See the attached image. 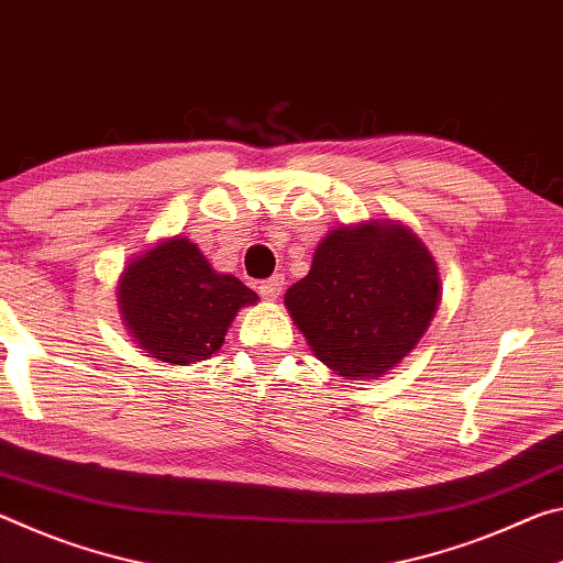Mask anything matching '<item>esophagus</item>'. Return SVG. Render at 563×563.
<instances>
[{
    "label": "esophagus",
    "mask_w": 563,
    "mask_h": 563,
    "mask_svg": "<svg viewBox=\"0 0 563 563\" xmlns=\"http://www.w3.org/2000/svg\"><path fill=\"white\" fill-rule=\"evenodd\" d=\"M282 289H284V276L282 274H274V276H269V279L260 284V294H262L264 299H269V301H274L276 297H279Z\"/></svg>",
    "instance_id": "1"
}]
</instances>
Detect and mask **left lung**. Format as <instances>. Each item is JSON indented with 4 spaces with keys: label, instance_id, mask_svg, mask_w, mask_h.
<instances>
[{
    "label": "left lung",
    "instance_id": "8db88e82",
    "mask_svg": "<svg viewBox=\"0 0 563 563\" xmlns=\"http://www.w3.org/2000/svg\"><path fill=\"white\" fill-rule=\"evenodd\" d=\"M439 287L437 264L417 236L372 221L321 239L284 303L319 362L356 379L384 374L417 346Z\"/></svg>",
    "mask_w": 563,
    "mask_h": 563
}]
</instances>
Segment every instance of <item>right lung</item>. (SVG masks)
<instances>
[{
  "mask_svg": "<svg viewBox=\"0 0 563 563\" xmlns=\"http://www.w3.org/2000/svg\"><path fill=\"white\" fill-rule=\"evenodd\" d=\"M117 294L136 344L169 364L219 352L236 311L260 299L236 276L217 274L197 244L179 236L136 256Z\"/></svg>",
  "mask_w": 563,
  "mask_h": 563,
  "instance_id": "1",
  "label": "right lung"
}]
</instances>
